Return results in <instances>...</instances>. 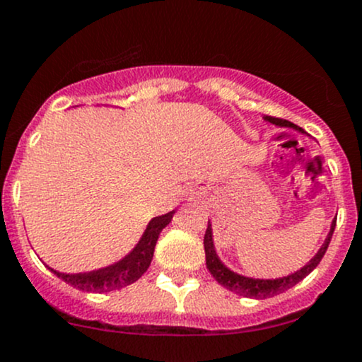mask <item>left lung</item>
<instances>
[{
    "label": "left lung",
    "mask_w": 362,
    "mask_h": 362,
    "mask_svg": "<svg viewBox=\"0 0 362 362\" xmlns=\"http://www.w3.org/2000/svg\"><path fill=\"white\" fill-rule=\"evenodd\" d=\"M263 118L266 122L273 123V125L281 127V129H293L296 132L305 134L304 129L293 125V123L288 120L266 117V115ZM335 223H337V216H335V220L332 221V225H329V232H328L327 239H325L323 244H321V247L317 249V252L311 257V259H309V263L303 266L300 269L291 273V275H285L280 278H252V276H245V275H240V273L233 272V269H230L228 266H226L223 261L220 259V256H218V252H216V247H214L213 226L208 221V230H206V235H204L206 266H208L209 273H211L213 278L218 281V284L223 285L226 291L237 293V296L251 297V299H266V297L278 296V293L288 291V288H292L293 285L299 284L303 278L308 276L309 273H311L313 269L320 264L321 257L325 256L329 240H332L333 230H335Z\"/></svg>",
    "instance_id": "1"
}]
</instances>
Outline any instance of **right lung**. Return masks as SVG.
I'll use <instances>...</instances> for the list:
<instances>
[{
  "label": "right lung",
  "instance_id": "right-lung-1",
  "mask_svg": "<svg viewBox=\"0 0 362 362\" xmlns=\"http://www.w3.org/2000/svg\"><path fill=\"white\" fill-rule=\"evenodd\" d=\"M175 214L173 211L161 214V216H154L146 226L144 233L134 249L129 254L122 257V259L115 261L113 264L103 266V268L93 269V272L86 273H62L53 268L51 273H54L63 281L70 284L71 287L78 288L84 292H111V291H120V288L127 287V285L134 284L139 278L148 272L151 261H153L154 247H156L158 237H160L161 230L172 221Z\"/></svg>",
  "mask_w": 362,
  "mask_h": 362
}]
</instances>
